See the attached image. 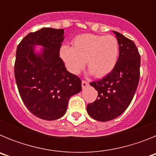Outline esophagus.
Wrapping results in <instances>:
<instances>
[{"instance_id":"34e87169","label":"esophagus","mask_w":156,"mask_h":156,"mask_svg":"<svg viewBox=\"0 0 156 156\" xmlns=\"http://www.w3.org/2000/svg\"><path fill=\"white\" fill-rule=\"evenodd\" d=\"M88 85H89V83H88L87 81L82 80V87L83 88H86Z\"/></svg>"}]
</instances>
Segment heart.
I'll return each mask as SVG.
<instances>
[{
  "mask_svg": "<svg viewBox=\"0 0 156 156\" xmlns=\"http://www.w3.org/2000/svg\"><path fill=\"white\" fill-rule=\"evenodd\" d=\"M119 53V42L115 37L94 34L77 36L73 41V48L65 45L60 50V56L71 73H79L87 61L88 68L98 78L105 76L114 69Z\"/></svg>",
  "mask_w": 156,
  "mask_h": 156,
  "instance_id": "heart-1",
  "label": "heart"
}]
</instances>
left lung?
Listing matches in <instances>:
<instances>
[{"label": "left lung", "mask_w": 156, "mask_h": 156, "mask_svg": "<svg viewBox=\"0 0 156 156\" xmlns=\"http://www.w3.org/2000/svg\"><path fill=\"white\" fill-rule=\"evenodd\" d=\"M113 32L119 45L116 65L103 79L90 83L98 90V97L87 106L89 115L101 122L115 119L128 108L140 78V56L134 42Z\"/></svg>", "instance_id": "obj_1"}]
</instances>
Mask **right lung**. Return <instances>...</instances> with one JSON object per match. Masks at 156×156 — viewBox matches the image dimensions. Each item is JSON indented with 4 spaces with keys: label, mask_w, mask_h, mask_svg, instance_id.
<instances>
[{
    "label": "right lung",
    "mask_w": 156,
    "mask_h": 156,
    "mask_svg": "<svg viewBox=\"0 0 156 156\" xmlns=\"http://www.w3.org/2000/svg\"><path fill=\"white\" fill-rule=\"evenodd\" d=\"M64 30L43 28L30 33L16 50L15 78L25 105L38 118L55 120L66 112L69 99L82 90L81 80L67 71L59 51ZM34 45L45 48L35 54Z\"/></svg>",
    "instance_id": "add662e5"
}]
</instances>
